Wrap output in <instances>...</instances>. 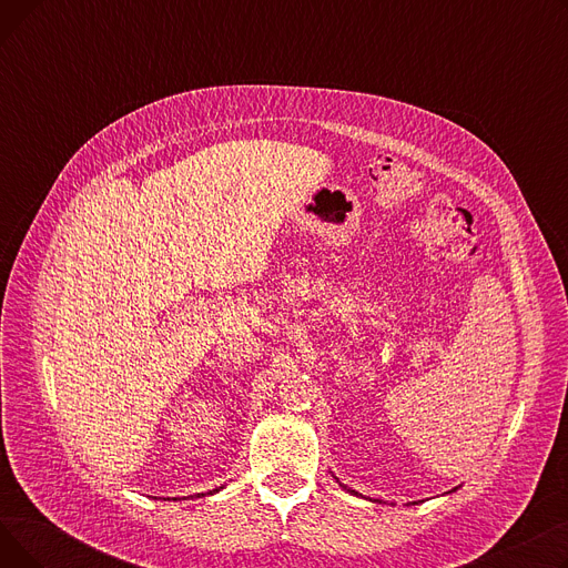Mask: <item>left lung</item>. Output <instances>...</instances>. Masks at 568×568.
<instances>
[{
    "instance_id": "obj_1",
    "label": "left lung",
    "mask_w": 568,
    "mask_h": 568,
    "mask_svg": "<svg viewBox=\"0 0 568 568\" xmlns=\"http://www.w3.org/2000/svg\"><path fill=\"white\" fill-rule=\"evenodd\" d=\"M338 484H341V481H338ZM341 488H345V490H347V493H352V495H359V493L352 490V488H347V486H343V484H341ZM456 490H458V488H454V490H449V493H456Z\"/></svg>"
}]
</instances>
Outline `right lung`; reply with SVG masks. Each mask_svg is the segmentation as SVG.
<instances>
[{
  "label": "right lung",
  "mask_w": 568,
  "mask_h": 568,
  "mask_svg": "<svg viewBox=\"0 0 568 568\" xmlns=\"http://www.w3.org/2000/svg\"><path fill=\"white\" fill-rule=\"evenodd\" d=\"M219 490H223V486L221 488H214V490H209V493H197V495H191V499H197V497H204V495H216ZM176 499V497H174Z\"/></svg>",
  "instance_id": "obj_1"
}]
</instances>
